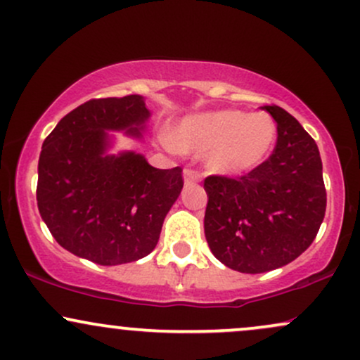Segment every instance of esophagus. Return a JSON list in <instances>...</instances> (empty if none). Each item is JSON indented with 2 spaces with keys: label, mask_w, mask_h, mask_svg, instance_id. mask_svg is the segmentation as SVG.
<instances>
[{
  "label": "esophagus",
  "mask_w": 360,
  "mask_h": 360,
  "mask_svg": "<svg viewBox=\"0 0 360 360\" xmlns=\"http://www.w3.org/2000/svg\"><path fill=\"white\" fill-rule=\"evenodd\" d=\"M183 177H184V183L186 184H191V183H198V181L201 179L200 172L194 171V169H186L183 172Z\"/></svg>",
  "instance_id": "obj_1"
}]
</instances>
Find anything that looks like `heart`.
Listing matches in <instances>:
<instances>
[{
  "instance_id": "b5f03b06",
  "label": "heart",
  "mask_w": 360,
  "mask_h": 360,
  "mask_svg": "<svg viewBox=\"0 0 360 360\" xmlns=\"http://www.w3.org/2000/svg\"><path fill=\"white\" fill-rule=\"evenodd\" d=\"M274 140L276 123L267 113L217 110L181 120L167 143L176 150L206 154L210 171L233 176L260 166Z\"/></svg>"
}]
</instances>
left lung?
I'll list each match as a JSON object with an SVG mask.
<instances>
[{
  "label": "left lung",
  "instance_id": "1",
  "mask_svg": "<svg viewBox=\"0 0 360 360\" xmlns=\"http://www.w3.org/2000/svg\"><path fill=\"white\" fill-rule=\"evenodd\" d=\"M262 110L278 123L269 159L238 179H205L206 242L221 264L245 274L278 269L300 257L315 240L326 208L315 140L286 110Z\"/></svg>",
  "mask_w": 360,
  "mask_h": 360
}]
</instances>
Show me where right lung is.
Masks as SVG:
<instances>
[{
	"mask_svg": "<svg viewBox=\"0 0 360 360\" xmlns=\"http://www.w3.org/2000/svg\"><path fill=\"white\" fill-rule=\"evenodd\" d=\"M148 118L140 94L89 100L44 140L37 205L52 237L77 257L118 266L155 249L183 169H155L134 150L108 152V131L142 139Z\"/></svg>",
	"mask_w": 360,
	"mask_h": 360,
	"instance_id": "obj_1",
	"label": "right lung"
}]
</instances>
